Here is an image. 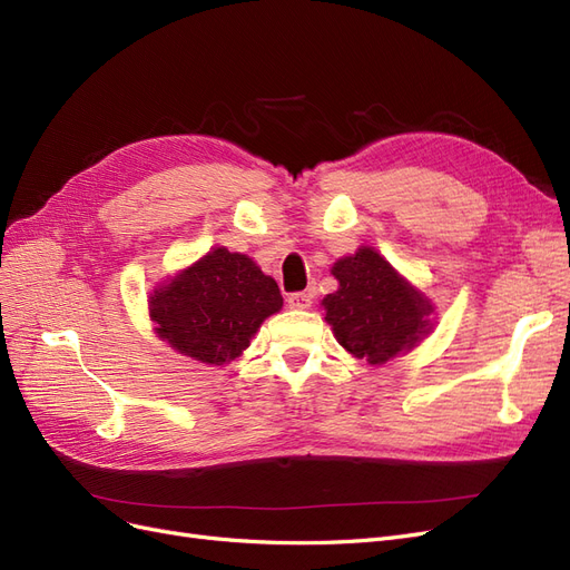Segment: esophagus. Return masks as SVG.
I'll list each match as a JSON object with an SVG mask.
<instances>
[{
  "label": "esophagus",
  "mask_w": 570,
  "mask_h": 570,
  "mask_svg": "<svg viewBox=\"0 0 570 570\" xmlns=\"http://www.w3.org/2000/svg\"><path fill=\"white\" fill-rule=\"evenodd\" d=\"M286 303H288V307L291 309H307L309 305H312V296L309 293H291V296L286 298Z\"/></svg>",
  "instance_id": "obj_1"
}]
</instances>
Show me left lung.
Returning <instances> with one entry per match:
<instances>
[{
    "mask_svg": "<svg viewBox=\"0 0 570 570\" xmlns=\"http://www.w3.org/2000/svg\"><path fill=\"white\" fill-rule=\"evenodd\" d=\"M338 288L322 301L326 324L347 353L383 364L433 332V303L372 246L332 267Z\"/></svg>",
    "mask_w": 570,
    "mask_h": 570,
    "instance_id": "left-lung-1",
    "label": "left lung"
}]
</instances>
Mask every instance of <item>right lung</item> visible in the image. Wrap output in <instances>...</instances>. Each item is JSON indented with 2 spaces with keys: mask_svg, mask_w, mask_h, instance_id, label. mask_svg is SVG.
<instances>
[{
  "mask_svg": "<svg viewBox=\"0 0 570 570\" xmlns=\"http://www.w3.org/2000/svg\"><path fill=\"white\" fill-rule=\"evenodd\" d=\"M282 305L277 282L253 258L217 246L154 288L149 317L173 351L223 366L246 351Z\"/></svg>",
  "mask_w": 570,
  "mask_h": 570,
  "instance_id": "right-lung-1",
  "label": "right lung"
}]
</instances>
